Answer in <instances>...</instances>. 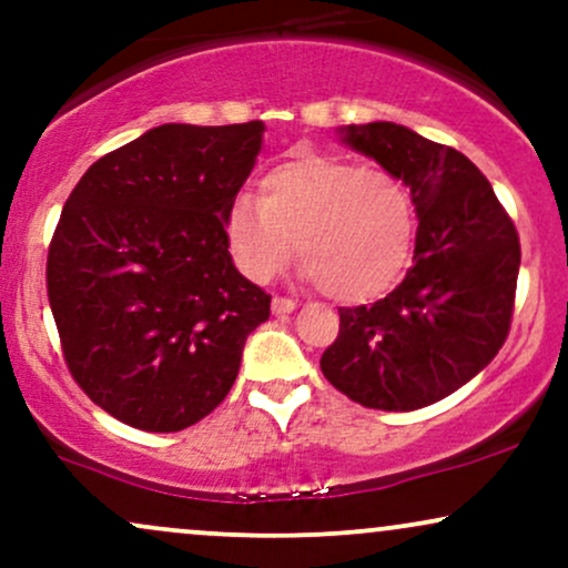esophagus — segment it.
<instances>
[{"label": "esophagus", "mask_w": 568, "mask_h": 568, "mask_svg": "<svg viewBox=\"0 0 568 568\" xmlns=\"http://www.w3.org/2000/svg\"><path fill=\"white\" fill-rule=\"evenodd\" d=\"M293 310H296V302H293V298H283V296L272 298V315L283 317V315H291Z\"/></svg>", "instance_id": "obj_1"}]
</instances>
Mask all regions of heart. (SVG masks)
I'll return each instance as SVG.
<instances>
[{"label": "heart", "instance_id": "obj_1", "mask_svg": "<svg viewBox=\"0 0 568 568\" xmlns=\"http://www.w3.org/2000/svg\"><path fill=\"white\" fill-rule=\"evenodd\" d=\"M234 264L270 283L296 256L302 277L336 302H368L400 280L416 237L408 186L384 168L298 152L258 181V202L240 194L226 211Z\"/></svg>", "mask_w": 568, "mask_h": 568}]
</instances>
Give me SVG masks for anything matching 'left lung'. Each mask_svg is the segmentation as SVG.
Instances as JSON below:
<instances>
[{
  "label": "left lung",
  "instance_id": "left-lung-1",
  "mask_svg": "<svg viewBox=\"0 0 568 568\" xmlns=\"http://www.w3.org/2000/svg\"><path fill=\"white\" fill-rule=\"evenodd\" d=\"M338 141L395 173L414 197V266L371 306L338 310L321 368L366 408L414 410L478 376L513 321L520 243L486 175L452 146L395 122L338 128Z\"/></svg>",
  "mask_w": 568,
  "mask_h": 568
}]
</instances>
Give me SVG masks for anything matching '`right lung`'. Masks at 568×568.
<instances>
[{"label": "right lung", "instance_id": "obj_1", "mask_svg": "<svg viewBox=\"0 0 568 568\" xmlns=\"http://www.w3.org/2000/svg\"><path fill=\"white\" fill-rule=\"evenodd\" d=\"M264 122L152 128L88 168L48 253V296L71 376L146 433L197 425L237 379L272 296L243 277L226 211Z\"/></svg>", "mask_w": 568, "mask_h": 568}]
</instances>
